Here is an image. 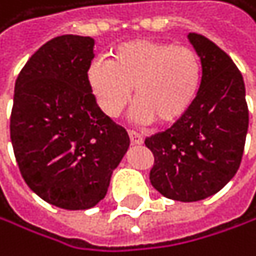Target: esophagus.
<instances>
[{
	"instance_id": "1",
	"label": "esophagus",
	"mask_w": 256,
	"mask_h": 256,
	"mask_svg": "<svg viewBox=\"0 0 256 256\" xmlns=\"http://www.w3.org/2000/svg\"><path fill=\"white\" fill-rule=\"evenodd\" d=\"M129 138H130V143L132 144H142L143 143V135L138 134V132L129 130Z\"/></svg>"
}]
</instances>
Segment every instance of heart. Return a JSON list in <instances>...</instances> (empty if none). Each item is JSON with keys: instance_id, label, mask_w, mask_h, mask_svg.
<instances>
[{"instance_id": "1", "label": "heart", "mask_w": 256, "mask_h": 256, "mask_svg": "<svg viewBox=\"0 0 256 256\" xmlns=\"http://www.w3.org/2000/svg\"><path fill=\"white\" fill-rule=\"evenodd\" d=\"M203 82L200 54L186 45L152 39L127 40L110 52V61L94 60L86 83L102 113L114 118L129 102L140 122L173 124L188 112Z\"/></svg>"}]
</instances>
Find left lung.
<instances>
[{
	"mask_svg": "<svg viewBox=\"0 0 256 256\" xmlns=\"http://www.w3.org/2000/svg\"><path fill=\"white\" fill-rule=\"evenodd\" d=\"M188 40L203 62L200 92L170 129L144 140L154 154L152 187L170 200L186 203L204 200L232 181L248 129L242 74L204 36L190 32Z\"/></svg>",
	"mask_w": 256,
	"mask_h": 256,
	"instance_id": "1",
	"label": "left lung"
}]
</instances>
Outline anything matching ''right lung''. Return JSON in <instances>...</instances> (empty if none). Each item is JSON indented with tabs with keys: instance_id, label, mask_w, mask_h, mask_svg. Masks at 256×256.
I'll use <instances>...</instances> for the list:
<instances>
[{
	"instance_id": "add662e5",
	"label": "right lung",
	"mask_w": 256,
	"mask_h": 256,
	"mask_svg": "<svg viewBox=\"0 0 256 256\" xmlns=\"http://www.w3.org/2000/svg\"><path fill=\"white\" fill-rule=\"evenodd\" d=\"M94 39L58 36L17 76L10 140L31 190L56 208L82 211L106 195L129 135L102 113L86 83Z\"/></svg>"
}]
</instances>
